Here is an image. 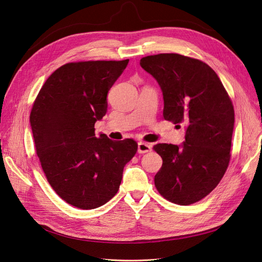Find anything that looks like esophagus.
<instances>
[{"label":"esophagus","mask_w":262,"mask_h":262,"mask_svg":"<svg viewBox=\"0 0 262 262\" xmlns=\"http://www.w3.org/2000/svg\"><path fill=\"white\" fill-rule=\"evenodd\" d=\"M152 150V145L148 143H144V142H139L138 144V153L140 154H144L147 152H150Z\"/></svg>","instance_id":"esophagus-1"}]
</instances>
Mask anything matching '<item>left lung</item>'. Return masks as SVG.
Instances as JSON below:
<instances>
[{
	"label": "left lung",
	"instance_id": "8db88e82",
	"mask_svg": "<svg viewBox=\"0 0 262 262\" xmlns=\"http://www.w3.org/2000/svg\"><path fill=\"white\" fill-rule=\"evenodd\" d=\"M140 66L161 87L165 120L186 128L181 145H154L163 160L155 187L173 203L200 201L219 185L231 158L232 101L217 74L200 60L161 53L142 58Z\"/></svg>",
	"mask_w": 262,
	"mask_h": 262
}]
</instances>
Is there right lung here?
<instances>
[{
	"label": "right lung",
	"instance_id": "obj_1",
	"mask_svg": "<svg viewBox=\"0 0 262 262\" xmlns=\"http://www.w3.org/2000/svg\"><path fill=\"white\" fill-rule=\"evenodd\" d=\"M128 63H67L48 77L31 109L30 125L45 175L73 207L96 209L114 198L125 164L138 150L132 139L96 137L94 128L106 115L108 92Z\"/></svg>",
	"mask_w": 262,
	"mask_h": 262
}]
</instances>
